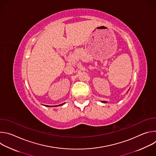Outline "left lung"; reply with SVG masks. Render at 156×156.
<instances>
[{
	"instance_id": "obj_1",
	"label": "left lung",
	"mask_w": 156,
	"mask_h": 156,
	"mask_svg": "<svg viewBox=\"0 0 156 156\" xmlns=\"http://www.w3.org/2000/svg\"><path fill=\"white\" fill-rule=\"evenodd\" d=\"M102 102H103V103H106L107 102H105V101H102Z\"/></svg>"
}]
</instances>
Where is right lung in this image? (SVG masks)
Masks as SVG:
<instances>
[{
    "label": "right lung",
    "instance_id": "1",
    "mask_svg": "<svg viewBox=\"0 0 156 156\" xmlns=\"http://www.w3.org/2000/svg\"><path fill=\"white\" fill-rule=\"evenodd\" d=\"M63 104H64V103H63ZM63 104H60V105H58V106H59V105H63ZM46 106H48V107H54V106H57V105H53V106H52H52H49V105H46Z\"/></svg>",
    "mask_w": 156,
    "mask_h": 156
}]
</instances>
